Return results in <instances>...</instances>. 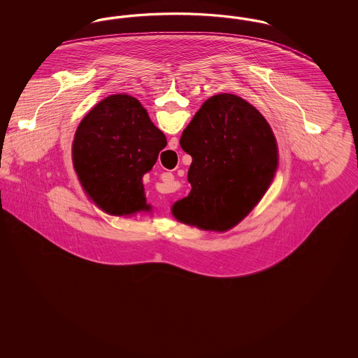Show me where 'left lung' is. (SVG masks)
<instances>
[{
	"mask_svg": "<svg viewBox=\"0 0 358 358\" xmlns=\"http://www.w3.org/2000/svg\"><path fill=\"white\" fill-rule=\"evenodd\" d=\"M180 145L192 155V190L174 203L178 222L205 231H228L262 200L278 168V146L268 122L234 94L205 101Z\"/></svg>",
	"mask_w": 358,
	"mask_h": 358,
	"instance_id": "1",
	"label": "left lung"
}]
</instances>
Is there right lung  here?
I'll return each instance as SVG.
<instances>
[{"instance_id": "right-lung-1", "label": "right lung", "mask_w": 358, "mask_h": 358, "mask_svg": "<svg viewBox=\"0 0 358 358\" xmlns=\"http://www.w3.org/2000/svg\"><path fill=\"white\" fill-rule=\"evenodd\" d=\"M166 143L138 99L115 94L98 103L78 126L73 166L87 196L102 210L129 216L150 210L142 177Z\"/></svg>"}]
</instances>
